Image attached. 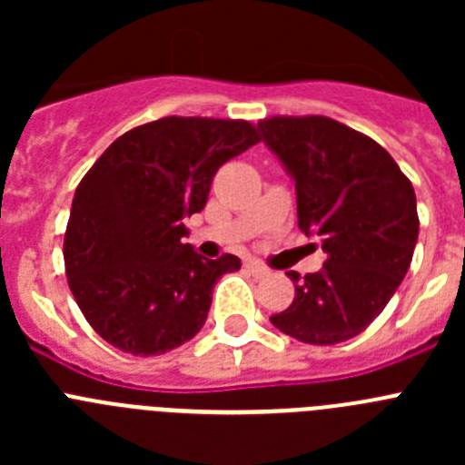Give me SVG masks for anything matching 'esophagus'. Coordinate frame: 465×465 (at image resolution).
Returning a JSON list of instances; mask_svg holds the SVG:
<instances>
[{"label": "esophagus", "mask_w": 465, "mask_h": 465, "mask_svg": "<svg viewBox=\"0 0 465 465\" xmlns=\"http://www.w3.org/2000/svg\"><path fill=\"white\" fill-rule=\"evenodd\" d=\"M246 270H249L252 274H256V277H261V274H268V268H265L261 261H249L246 262Z\"/></svg>", "instance_id": "obj_1"}]
</instances>
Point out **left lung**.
Instances as JSON below:
<instances>
[{
    "label": "left lung",
    "instance_id": "left-lung-1",
    "mask_svg": "<svg viewBox=\"0 0 465 465\" xmlns=\"http://www.w3.org/2000/svg\"><path fill=\"white\" fill-rule=\"evenodd\" d=\"M262 139L293 176L298 228L322 237L326 262L300 277L274 328L307 344L356 338L391 300L412 262L417 197L375 139L326 116H272Z\"/></svg>",
    "mask_w": 465,
    "mask_h": 465
}]
</instances>
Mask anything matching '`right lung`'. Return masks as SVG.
Returning a JSON list of instances; mask_svg holds the SVG:
<instances>
[{
    "label": "right lung",
    "mask_w": 465,
    "mask_h": 465,
    "mask_svg": "<svg viewBox=\"0 0 465 465\" xmlns=\"http://www.w3.org/2000/svg\"><path fill=\"white\" fill-rule=\"evenodd\" d=\"M258 142L249 121L167 116L127 130L90 167L74 193L64 268L102 340L158 356L200 332L213 283L242 262L197 256L183 219L203 212L219 167Z\"/></svg>",
    "instance_id": "right-lung-1"
}]
</instances>
